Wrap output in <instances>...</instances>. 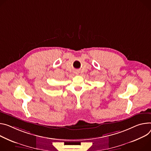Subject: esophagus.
<instances>
[{"instance_id": "1", "label": "esophagus", "mask_w": 151, "mask_h": 151, "mask_svg": "<svg viewBox=\"0 0 151 151\" xmlns=\"http://www.w3.org/2000/svg\"><path fill=\"white\" fill-rule=\"evenodd\" d=\"M75 74H76V75H77V74H78V73H79V71L76 70V71H75Z\"/></svg>"}]
</instances>
